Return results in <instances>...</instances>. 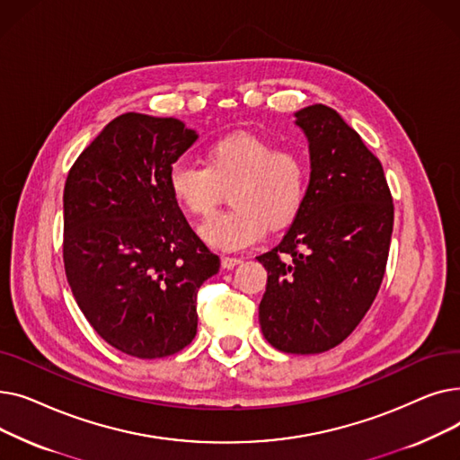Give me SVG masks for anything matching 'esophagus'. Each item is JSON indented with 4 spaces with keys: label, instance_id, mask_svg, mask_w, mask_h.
Masks as SVG:
<instances>
[{
    "label": "esophagus",
    "instance_id": "1",
    "mask_svg": "<svg viewBox=\"0 0 460 460\" xmlns=\"http://www.w3.org/2000/svg\"><path fill=\"white\" fill-rule=\"evenodd\" d=\"M243 261H240L238 257H229V255H222V267L226 269V270H231V269H234L236 264H240Z\"/></svg>",
    "mask_w": 460,
    "mask_h": 460
}]
</instances>
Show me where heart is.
<instances>
[{
  "label": "heart",
  "instance_id": "heart-1",
  "mask_svg": "<svg viewBox=\"0 0 460 460\" xmlns=\"http://www.w3.org/2000/svg\"><path fill=\"white\" fill-rule=\"evenodd\" d=\"M173 201L191 216H207L229 190L231 210L199 227L214 250L238 252L255 244L269 224L281 227L298 214L307 191V162L295 149H276L253 134H233L205 151V165L175 164L167 173Z\"/></svg>",
  "mask_w": 460,
  "mask_h": 460
}]
</instances>
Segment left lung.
Masks as SVG:
<instances>
[{"label": "left lung", "instance_id": "1", "mask_svg": "<svg viewBox=\"0 0 460 460\" xmlns=\"http://www.w3.org/2000/svg\"><path fill=\"white\" fill-rule=\"evenodd\" d=\"M295 117L309 184L281 243L257 257L269 272L259 324L281 352L319 354L347 340L378 293L394 203L382 164L340 113L313 104Z\"/></svg>", "mask_w": 460, "mask_h": 460}]
</instances>
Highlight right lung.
Segmentation results:
<instances>
[{"mask_svg":"<svg viewBox=\"0 0 460 460\" xmlns=\"http://www.w3.org/2000/svg\"><path fill=\"white\" fill-rule=\"evenodd\" d=\"M198 137L173 117L123 113L65 182L70 291L94 332L134 358H165L191 343L198 288L220 270L167 188L169 169Z\"/></svg>","mask_w":460,"mask_h":460,"instance_id":"obj_1","label":"right lung"}]
</instances>
